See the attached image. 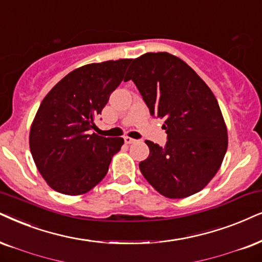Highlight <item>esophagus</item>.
<instances>
[{"instance_id": "1", "label": "esophagus", "mask_w": 262, "mask_h": 262, "mask_svg": "<svg viewBox=\"0 0 262 262\" xmlns=\"http://www.w3.org/2000/svg\"><path fill=\"white\" fill-rule=\"evenodd\" d=\"M124 141H125V144H134L135 141V139H133V138H129V137H124Z\"/></svg>"}]
</instances>
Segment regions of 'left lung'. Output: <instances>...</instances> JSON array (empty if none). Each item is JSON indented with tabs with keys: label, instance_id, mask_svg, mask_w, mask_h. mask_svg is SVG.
Masks as SVG:
<instances>
[{
	"label": "left lung",
	"instance_id": "left-lung-1",
	"mask_svg": "<svg viewBox=\"0 0 262 262\" xmlns=\"http://www.w3.org/2000/svg\"><path fill=\"white\" fill-rule=\"evenodd\" d=\"M134 82L151 116L164 118V147L146 140L150 155L141 174L168 198L197 193L217 173L227 150V129L213 92L193 69L169 53L134 59L127 79Z\"/></svg>",
	"mask_w": 262,
	"mask_h": 262
}]
</instances>
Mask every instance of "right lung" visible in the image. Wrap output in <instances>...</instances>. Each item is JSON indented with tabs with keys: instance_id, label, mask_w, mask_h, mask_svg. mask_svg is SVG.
<instances>
[{
	"instance_id": "right-lung-1",
	"label": "right lung",
	"mask_w": 262,
	"mask_h": 262,
	"mask_svg": "<svg viewBox=\"0 0 262 262\" xmlns=\"http://www.w3.org/2000/svg\"><path fill=\"white\" fill-rule=\"evenodd\" d=\"M132 59L71 71L43 99L30 129V151L53 190L77 196L104 179L123 138L93 133L94 121L120 85Z\"/></svg>"
}]
</instances>
